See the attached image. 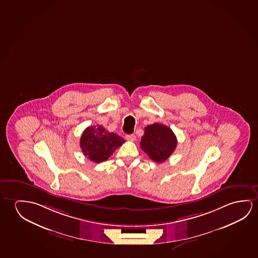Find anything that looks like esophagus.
Instances as JSON below:
<instances>
[{"label": "esophagus", "instance_id": "1", "mask_svg": "<svg viewBox=\"0 0 258 258\" xmlns=\"http://www.w3.org/2000/svg\"><path fill=\"white\" fill-rule=\"evenodd\" d=\"M126 139H127V141H134L136 139V136L133 135V134L126 135Z\"/></svg>", "mask_w": 258, "mask_h": 258}]
</instances>
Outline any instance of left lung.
Here are the masks:
<instances>
[{"label":"left lung","mask_w":258,"mask_h":258,"mask_svg":"<svg viewBox=\"0 0 258 258\" xmlns=\"http://www.w3.org/2000/svg\"><path fill=\"white\" fill-rule=\"evenodd\" d=\"M139 145L153 161L163 163L174 152L177 139L170 127L154 123L145 127V133Z\"/></svg>","instance_id":"obj_1"}]
</instances>
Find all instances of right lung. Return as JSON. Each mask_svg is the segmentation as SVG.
<instances>
[{"label":"right lung","instance_id":"add662e5","mask_svg":"<svg viewBox=\"0 0 258 258\" xmlns=\"http://www.w3.org/2000/svg\"><path fill=\"white\" fill-rule=\"evenodd\" d=\"M125 140L103 126H90L84 131L80 138V147L84 155L94 163L106 161Z\"/></svg>","mask_w":258,"mask_h":258}]
</instances>
